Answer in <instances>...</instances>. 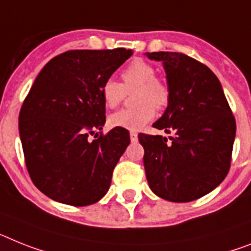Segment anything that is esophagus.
<instances>
[{"instance_id":"obj_1","label":"esophagus","mask_w":251,"mask_h":251,"mask_svg":"<svg viewBox=\"0 0 251 251\" xmlns=\"http://www.w3.org/2000/svg\"><path fill=\"white\" fill-rule=\"evenodd\" d=\"M130 139H131L132 143L138 142V134H136L135 131H131L130 132Z\"/></svg>"}]
</instances>
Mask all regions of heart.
Here are the masks:
<instances>
[{
    "label": "heart",
    "mask_w": 251,
    "mask_h": 251,
    "mask_svg": "<svg viewBox=\"0 0 251 251\" xmlns=\"http://www.w3.org/2000/svg\"><path fill=\"white\" fill-rule=\"evenodd\" d=\"M154 66L144 60H134L122 71V84L107 79L102 84L100 94L108 108H115L124 100L126 92H134L131 108L120 109L109 116L112 127L139 130L154 119L155 108H165L170 100V89L163 80L155 77Z\"/></svg>",
    "instance_id": "1"
}]
</instances>
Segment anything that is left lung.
<instances>
[{
    "instance_id": "obj_1",
    "label": "left lung",
    "mask_w": 251,
    "mask_h": 251,
    "mask_svg": "<svg viewBox=\"0 0 251 251\" xmlns=\"http://www.w3.org/2000/svg\"><path fill=\"white\" fill-rule=\"evenodd\" d=\"M166 71L170 100L153 127L174 134H140L151 191L185 203L207 195L225 180L231 165L236 121L218 77L209 67L178 52H147Z\"/></svg>"
}]
</instances>
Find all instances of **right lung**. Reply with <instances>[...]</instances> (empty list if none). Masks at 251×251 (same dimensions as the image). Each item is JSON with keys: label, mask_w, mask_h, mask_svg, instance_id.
<instances>
[{"label": "right lung", "mask_w": 251, "mask_h": 251, "mask_svg": "<svg viewBox=\"0 0 251 251\" xmlns=\"http://www.w3.org/2000/svg\"><path fill=\"white\" fill-rule=\"evenodd\" d=\"M132 54L131 50H75L61 53L38 74L19 115L25 165L33 184L48 198L74 207L100 201L130 144L106 122L100 88Z\"/></svg>", "instance_id": "add662e5"}]
</instances>
